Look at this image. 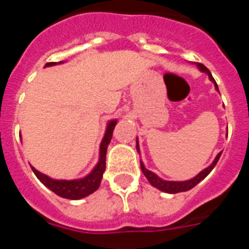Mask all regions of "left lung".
<instances>
[{"mask_svg":"<svg viewBox=\"0 0 249 249\" xmlns=\"http://www.w3.org/2000/svg\"><path fill=\"white\" fill-rule=\"evenodd\" d=\"M197 65V67L199 68V71L204 72V73L208 74V77H210V80L212 81L213 83H214V87L215 89L218 91V86H217V83H215L214 78L212 77V74H211L210 70L206 67V66H203L202 63H196ZM136 148H137V152H140V144H138V140H137V146H136ZM222 152H219L218 155L215 156L214 160L212 162V164L211 166H208L207 168H204L203 171H201V172L198 173V175L196 176V177L191 178V179H188V181H164V179H162V178L158 177L156 173L151 172V171H148V169L144 167L143 162L141 160V169H142V172H143V175L146 176V178L149 181V183L152 184L153 187H156V188H158L160 191H162V192H166V193H179V192H186V191H190L192 190L193 187L197 186V184L199 183V182L202 181V179H204V178L207 177V176L210 175L211 171H212L213 168H214V166L217 164V162H218L219 157H221Z\"/></svg>","mask_w":249,"mask_h":249,"instance_id":"left-lung-1","label":"left lung"}]
</instances>
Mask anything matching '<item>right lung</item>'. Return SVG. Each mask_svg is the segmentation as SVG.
Wrapping results in <instances>:
<instances>
[{"label":"right lung","instance_id":"obj_1","mask_svg":"<svg viewBox=\"0 0 249 249\" xmlns=\"http://www.w3.org/2000/svg\"><path fill=\"white\" fill-rule=\"evenodd\" d=\"M58 63H63L62 61ZM57 65L56 62H48L46 63L45 67H50V66ZM117 124V120H112L107 123V128H106L105 136L100 144V160H98L97 164L94 166L91 172L86 177L80 178V179H53V178L48 177L47 175H43L39 171H37L35 167L31 166L34 173L39 181L42 182L47 188H50L52 192L56 193L57 196L62 197V198L67 199H81L85 198L94 191L98 190L101 181H102L103 172L106 169V153H107V147H108L109 142H111L112 135H113V129Z\"/></svg>","mask_w":249,"mask_h":249}]
</instances>
